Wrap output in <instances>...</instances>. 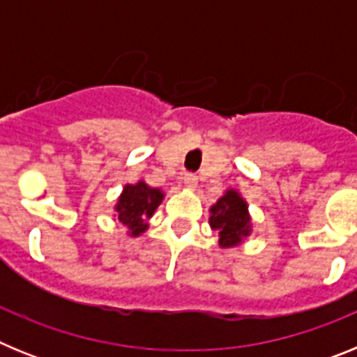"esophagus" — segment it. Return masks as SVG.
I'll use <instances>...</instances> for the list:
<instances>
[{
	"mask_svg": "<svg viewBox=\"0 0 357 357\" xmlns=\"http://www.w3.org/2000/svg\"><path fill=\"white\" fill-rule=\"evenodd\" d=\"M197 185H198L197 175H191V173H188V175L184 176V188L189 189V191H193Z\"/></svg>",
	"mask_w": 357,
	"mask_h": 357,
	"instance_id": "1",
	"label": "esophagus"
}]
</instances>
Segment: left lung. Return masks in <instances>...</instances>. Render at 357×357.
Returning a JSON list of instances; mask_svg holds the SVG:
<instances>
[{
	"mask_svg": "<svg viewBox=\"0 0 357 357\" xmlns=\"http://www.w3.org/2000/svg\"><path fill=\"white\" fill-rule=\"evenodd\" d=\"M209 225L216 230L218 245L222 248L239 247L252 234V216L247 200L238 189H227L216 204L209 207Z\"/></svg>",
	"mask_w": 357,
	"mask_h": 357,
	"instance_id": "left-lung-1",
	"label": "left lung"
}]
</instances>
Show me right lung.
Segmentation results:
<instances>
[{
    "label": "right lung",
    "mask_w": 357,
    "mask_h": 357,
    "mask_svg": "<svg viewBox=\"0 0 357 357\" xmlns=\"http://www.w3.org/2000/svg\"><path fill=\"white\" fill-rule=\"evenodd\" d=\"M162 200V189L151 188L144 181L125 184L121 195L116 200L114 218L127 227V234L130 238H139L148 230V220L153 216Z\"/></svg>",
    "instance_id": "add662e5"
}]
</instances>
